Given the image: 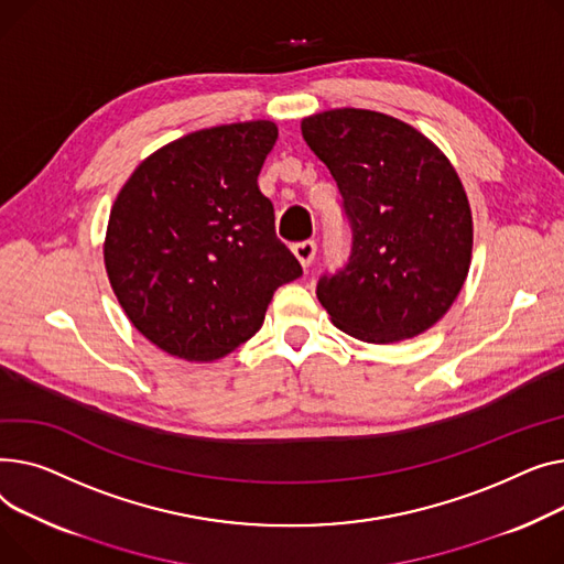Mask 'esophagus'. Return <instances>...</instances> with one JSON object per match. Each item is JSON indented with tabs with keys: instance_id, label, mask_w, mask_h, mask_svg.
Wrapping results in <instances>:
<instances>
[{
	"instance_id": "34e87169",
	"label": "esophagus",
	"mask_w": 564,
	"mask_h": 564,
	"mask_svg": "<svg viewBox=\"0 0 564 564\" xmlns=\"http://www.w3.org/2000/svg\"><path fill=\"white\" fill-rule=\"evenodd\" d=\"M293 254H295L297 261L303 263V269H307V267H312V261H314V257H316V243H314V241L295 243V246H293Z\"/></svg>"
}]
</instances>
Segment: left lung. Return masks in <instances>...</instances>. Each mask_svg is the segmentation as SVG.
I'll return each mask as SVG.
<instances>
[{"label": "left lung", "mask_w": 564, "mask_h": 564, "mask_svg": "<svg viewBox=\"0 0 564 564\" xmlns=\"http://www.w3.org/2000/svg\"><path fill=\"white\" fill-rule=\"evenodd\" d=\"M301 129L333 173L352 231L346 267L318 278L321 305L369 344L425 333L471 263V207L451 161L412 124L378 111H323Z\"/></svg>", "instance_id": "8db88e82"}]
</instances>
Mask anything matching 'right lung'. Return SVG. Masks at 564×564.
Listing matches in <instances>:
<instances>
[{
	"mask_svg": "<svg viewBox=\"0 0 564 564\" xmlns=\"http://www.w3.org/2000/svg\"><path fill=\"white\" fill-rule=\"evenodd\" d=\"M278 141L271 120L193 131L150 154L111 207L105 267L127 318L188 361L225 357L303 269L275 237L257 186Z\"/></svg>",
	"mask_w": 564,
	"mask_h": 564,
	"instance_id": "add662e5",
	"label": "right lung"
}]
</instances>
